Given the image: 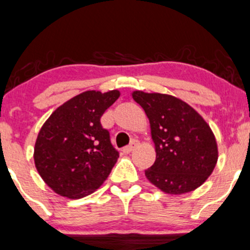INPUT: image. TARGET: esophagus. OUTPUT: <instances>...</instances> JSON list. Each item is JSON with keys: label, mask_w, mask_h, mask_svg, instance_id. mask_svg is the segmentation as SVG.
<instances>
[{"label": "esophagus", "mask_w": 250, "mask_h": 250, "mask_svg": "<svg viewBox=\"0 0 250 250\" xmlns=\"http://www.w3.org/2000/svg\"><path fill=\"white\" fill-rule=\"evenodd\" d=\"M136 146H138V140H133L129 145L123 147V149H122L123 153H130V152H132Z\"/></svg>", "instance_id": "1"}]
</instances>
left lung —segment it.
Listing matches in <instances>:
<instances>
[{"instance_id": "1", "label": "left lung", "mask_w": 250, "mask_h": 250, "mask_svg": "<svg viewBox=\"0 0 250 250\" xmlns=\"http://www.w3.org/2000/svg\"><path fill=\"white\" fill-rule=\"evenodd\" d=\"M145 110L156 146V162L147 180L167 194H185L200 187L218 160L211 128L190 105L173 96L134 91Z\"/></svg>"}]
</instances>
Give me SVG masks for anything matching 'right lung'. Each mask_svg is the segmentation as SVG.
Listing matches in <instances>:
<instances>
[{
	"label": "right lung",
	"mask_w": 250,
	"mask_h": 250,
	"mask_svg": "<svg viewBox=\"0 0 250 250\" xmlns=\"http://www.w3.org/2000/svg\"><path fill=\"white\" fill-rule=\"evenodd\" d=\"M118 97L117 90L83 92L57 107L43 125L33 157L39 175L55 193L83 198L111 172L120 154L101 117Z\"/></svg>",
	"instance_id": "obj_1"
}]
</instances>
